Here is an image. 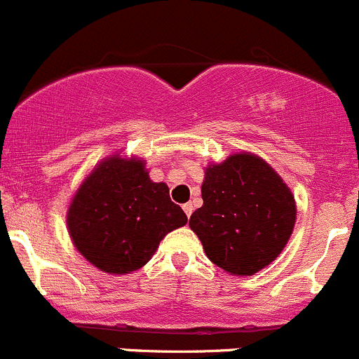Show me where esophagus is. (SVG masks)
<instances>
[{"mask_svg": "<svg viewBox=\"0 0 359 359\" xmlns=\"http://www.w3.org/2000/svg\"><path fill=\"white\" fill-rule=\"evenodd\" d=\"M183 211H184V215H187L188 218H190L191 212H194V205H191L190 202H187V204H183Z\"/></svg>", "mask_w": 359, "mask_h": 359, "instance_id": "esophagus-1", "label": "esophagus"}]
</instances>
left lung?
Instances as JSON below:
<instances>
[{"instance_id":"8db88e82","label":"left lung","mask_w":359,"mask_h":359,"mask_svg":"<svg viewBox=\"0 0 359 359\" xmlns=\"http://www.w3.org/2000/svg\"><path fill=\"white\" fill-rule=\"evenodd\" d=\"M201 191L204 204L188 225L219 269L253 276L285 250L295 226V197L264 158L243 151L208 165Z\"/></svg>"}]
</instances>
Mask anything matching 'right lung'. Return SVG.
<instances>
[{
	"label": "right lung",
	"mask_w": 359,
	"mask_h": 359,
	"mask_svg": "<svg viewBox=\"0 0 359 359\" xmlns=\"http://www.w3.org/2000/svg\"><path fill=\"white\" fill-rule=\"evenodd\" d=\"M74 248L99 271L129 274L148 264L161 241L187 225L165 183H155L140 158L99 162L67 209Z\"/></svg>",
	"instance_id": "obj_1"
}]
</instances>
